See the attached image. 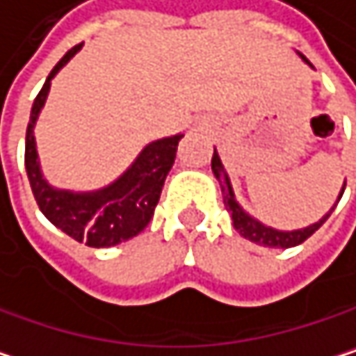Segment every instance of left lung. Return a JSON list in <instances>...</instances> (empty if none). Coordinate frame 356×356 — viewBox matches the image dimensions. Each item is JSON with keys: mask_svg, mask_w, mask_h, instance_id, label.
Segmentation results:
<instances>
[{"mask_svg": "<svg viewBox=\"0 0 356 356\" xmlns=\"http://www.w3.org/2000/svg\"><path fill=\"white\" fill-rule=\"evenodd\" d=\"M298 58H300L305 64H309V66L313 68V64H311L302 54H298ZM211 166H213V172H215V177H217L219 186H221L223 204H225L227 213L232 215V221H234L236 232H238L242 238H246V240H250V242H254V244H259V246H267V248H292V246L302 244L307 238H311V236L327 221V217L334 213V209H336V204L340 202V198H342V194H344V188H346V179H344L342 190H340V194H338L334 207H332L317 223H311V225L300 227V229H275V227H271V225H265L263 221H259V219L252 217L250 213H246L244 207L238 202L236 192H234V186H232V179H229V175H227V168H225V164L221 162V156H219L217 149H215V154H213Z\"/></svg>", "mask_w": 356, "mask_h": 356, "instance_id": "obj_1", "label": "left lung"}]
</instances>
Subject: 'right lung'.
<instances>
[{
	"instance_id": "right-lung-1",
	"label": "right lung",
	"mask_w": 356,
	"mask_h": 356,
	"mask_svg": "<svg viewBox=\"0 0 356 356\" xmlns=\"http://www.w3.org/2000/svg\"><path fill=\"white\" fill-rule=\"evenodd\" d=\"M81 47L83 43L74 45L64 54V58L54 66L39 95L33 102L31 120L26 127L24 166L33 196L51 225L62 229L72 240L83 242L91 248H110L141 234L154 217V209L160 200L164 179L175 162V152L184 135L177 133L149 141L147 145H143V149L135 156V160L127 166L122 175H118L112 184L99 190L74 192L51 186L41 170L35 141V124L47 102L54 76L81 51Z\"/></svg>"
}]
</instances>
